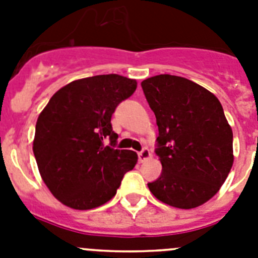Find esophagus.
Segmentation results:
<instances>
[{"label":"esophagus","instance_id":"esophagus-1","mask_svg":"<svg viewBox=\"0 0 258 258\" xmlns=\"http://www.w3.org/2000/svg\"><path fill=\"white\" fill-rule=\"evenodd\" d=\"M150 157H151V152H150L149 149H143L142 151L138 152V160H140L141 163L149 160Z\"/></svg>","mask_w":258,"mask_h":258}]
</instances>
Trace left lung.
Masks as SVG:
<instances>
[{
	"label": "left lung",
	"mask_w": 258,
	"mask_h": 258,
	"mask_svg": "<svg viewBox=\"0 0 258 258\" xmlns=\"http://www.w3.org/2000/svg\"><path fill=\"white\" fill-rule=\"evenodd\" d=\"M156 116L163 170L149 188L168 206L191 209L218 192L234 163L232 131L220 101L184 77L157 75L142 81Z\"/></svg>",
	"instance_id": "8db88e82"
}]
</instances>
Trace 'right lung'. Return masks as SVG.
Returning a JSON list of instances; mask_svg holds the SVG:
<instances>
[{
    "label": "right lung",
    "instance_id": "right-lung-1",
    "mask_svg": "<svg viewBox=\"0 0 258 258\" xmlns=\"http://www.w3.org/2000/svg\"><path fill=\"white\" fill-rule=\"evenodd\" d=\"M137 89L136 80L98 75L75 80L50 98L36 122L33 154L50 192L70 208L86 211L112 199L136 166L131 150L113 149L111 117ZM110 140V146L104 142Z\"/></svg>",
    "mask_w": 258,
    "mask_h": 258
}]
</instances>
